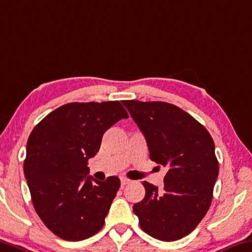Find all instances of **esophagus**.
<instances>
[{"instance_id":"obj_1","label":"esophagus","mask_w":252,"mask_h":252,"mask_svg":"<svg viewBox=\"0 0 252 252\" xmlns=\"http://www.w3.org/2000/svg\"><path fill=\"white\" fill-rule=\"evenodd\" d=\"M131 181L130 179H127V178H126V177H121V185L123 186V185H126V184H129Z\"/></svg>"}]
</instances>
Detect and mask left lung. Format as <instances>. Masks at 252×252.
Segmentation results:
<instances>
[{"label": "left lung", "mask_w": 252, "mask_h": 252, "mask_svg": "<svg viewBox=\"0 0 252 252\" xmlns=\"http://www.w3.org/2000/svg\"><path fill=\"white\" fill-rule=\"evenodd\" d=\"M146 138L150 159L168 167L163 189L143 182L133 205L141 229L161 241L189 234L205 217L219 175L214 141L187 112L165 102L122 101Z\"/></svg>", "instance_id": "left-lung-1"}]
</instances>
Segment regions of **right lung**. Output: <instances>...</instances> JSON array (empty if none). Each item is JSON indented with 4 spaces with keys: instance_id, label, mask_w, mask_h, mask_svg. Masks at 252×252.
I'll return each mask as SVG.
<instances>
[{
    "instance_id": "1",
    "label": "right lung",
    "mask_w": 252,
    "mask_h": 252,
    "mask_svg": "<svg viewBox=\"0 0 252 252\" xmlns=\"http://www.w3.org/2000/svg\"><path fill=\"white\" fill-rule=\"evenodd\" d=\"M119 101L68 103L33 127L23 165L35 212L45 225L67 241L97 233L120 187L115 176H89V159L99 150L107 129L127 119Z\"/></svg>"
}]
</instances>
